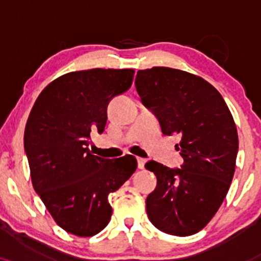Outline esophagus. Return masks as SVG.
I'll return each mask as SVG.
<instances>
[{
	"label": "esophagus",
	"mask_w": 261,
	"mask_h": 261,
	"mask_svg": "<svg viewBox=\"0 0 261 261\" xmlns=\"http://www.w3.org/2000/svg\"><path fill=\"white\" fill-rule=\"evenodd\" d=\"M145 163H146L145 158L137 157V167H139V169H143V168H145Z\"/></svg>",
	"instance_id": "1"
}]
</instances>
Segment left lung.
Masks as SVG:
<instances>
[{"mask_svg":"<svg viewBox=\"0 0 261 261\" xmlns=\"http://www.w3.org/2000/svg\"><path fill=\"white\" fill-rule=\"evenodd\" d=\"M136 89L164 135H179L184 160L172 169L151 161L157 187L146 200L149 221L172 236L195 234L216 215L236 169L238 133L226 101L207 81L170 67L140 70Z\"/></svg>","mask_w":261,"mask_h":261,"instance_id":"obj_1","label":"left lung"}]
</instances>
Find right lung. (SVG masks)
<instances>
[{
  "label": "right lung",
  "mask_w": 261,
  "mask_h": 261,
  "mask_svg": "<svg viewBox=\"0 0 261 261\" xmlns=\"http://www.w3.org/2000/svg\"><path fill=\"white\" fill-rule=\"evenodd\" d=\"M133 68L74 71L49 83L35 100L24 131L33 188L66 232L92 237L112 217L108 201L134 174L126 154L106 160L91 153V134L106 128L107 108L133 85Z\"/></svg>",
  "instance_id": "1"
}]
</instances>
